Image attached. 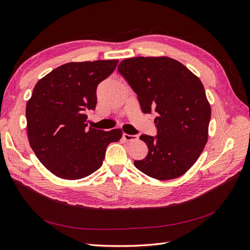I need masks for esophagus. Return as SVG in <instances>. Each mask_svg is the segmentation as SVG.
<instances>
[{
  "mask_svg": "<svg viewBox=\"0 0 250 250\" xmlns=\"http://www.w3.org/2000/svg\"><path fill=\"white\" fill-rule=\"evenodd\" d=\"M123 139H124L125 141H128V142H130V141H136V140H138V136H134V134L123 133Z\"/></svg>",
  "mask_w": 250,
  "mask_h": 250,
  "instance_id": "esophagus-1",
  "label": "esophagus"
}]
</instances>
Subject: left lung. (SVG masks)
Wrapping results in <instances>:
<instances>
[{
  "instance_id": "left-lung-1",
  "label": "left lung",
  "mask_w": 250,
  "mask_h": 250,
  "mask_svg": "<svg viewBox=\"0 0 250 250\" xmlns=\"http://www.w3.org/2000/svg\"><path fill=\"white\" fill-rule=\"evenodd\" d=\"M118 70L138 94L143 112L158 113L157 137H140L148 153L134 161V166L157 180L183 175L197 162L208 140L211 107L201 80L169 57L128 58Z\"/></svg>"
}]
</instances>
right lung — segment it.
Wrapping results in <instances>:
<instances>
[{
	"mask_svg": "<svg viewBox=\"0 0 250 250\" xmlns=\"http://www.w3.org/2000/svg\"><path fill=\"white\" fill-rule=\"evenodd\" d=\"M119 60L70 62L38 81L26 104L27 136L40 162L57 177L79 180L102 166L106 148L122 138L116 128H87L85 111L97 105V86Z\"/></svg>",
	"mask_w": 250,
	"mask_h": 250,
	"instance_id": "obj_1",
	"label": "right lung"
}]
</instances>
